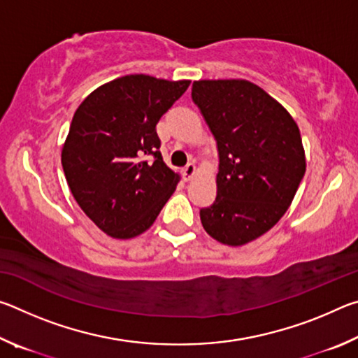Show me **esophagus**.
I'll list each match as a JSON object with an SVG mask.
<instances>
[{
    "mask_svg": "<svg viewBox=\"0 0 358 358\" xmlns=\"http://www.w3.org/2000/svg\"><path fill=\"white\" fill-rule=\"evenodd\" d=\"M194 173H196V166H194V162H189V164H186V167H183L185 180H191L194 177Z\"/></svg>",
    "mask_w": 358,
    "mask_h": 358,
    "instance_id": "obj_1",
    "label": "esophagus"
}]
</instances>
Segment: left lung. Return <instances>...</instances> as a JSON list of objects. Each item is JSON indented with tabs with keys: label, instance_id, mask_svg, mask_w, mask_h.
Listing matches in <instances>:
<instances>
[{
	"label": "left lung",
	"instance_id": "1",
	"mask_svg": "<svg viewBox=\"0 0 358 358\" xmlns=\"http://www.w3.org/2000/svg\"><path fill=\"white\" fill-rule=\"evenodd\" d=\"M191 96L220 156L216 199L201 208L202 226L224 245H246L268 232L294 201L306 171L299 126L246 80H199Z\"/></svg>",
	"mask_w": 358,
	"mask_h": 358
}]
</instances>
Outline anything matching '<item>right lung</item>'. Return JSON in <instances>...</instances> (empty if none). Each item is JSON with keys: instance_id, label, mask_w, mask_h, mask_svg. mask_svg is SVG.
I'll return each instance as SVG.
<instances>
[{"instance_id": "obj_1", "label": "right lung", "mask_w": 358, "mask_h": 358, "mask_svg": "<svg viewBox=\"0 0 358 358\" xmlns=\"http://www.w3.org/2000/svg\"><path fill=\"white\" fill-rule=\"evenodd\" d=\"M189 80L143 74L102 85L72 118L62 164L72 196L113 238L145 232L171 199L178 173L162 161L156 124Z\"/></svg>"}]
</instances>
